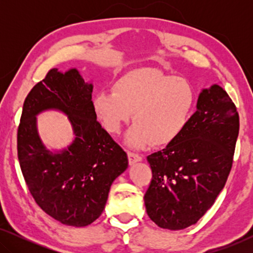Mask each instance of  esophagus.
Here are the masks:
<instances>
[{
	"mask_svg": "<svg viewBox=\"0 0 253 253\" xmlns=\"http://www.w3.org/2000/svg\"><path fill=\"white\" fill-rule=\"evenodd\" d=\"M127 158H129L130 165H134L136 162L141 161V157L137 153H132V152H127Z\"/></svg>",
	"mask_w": 253,
	"mask_h": 253,
	"instance_id": "34e87169",
	"label": "esophagus"
}]
</instances>
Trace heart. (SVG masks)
Segmentation results:
<instances>
[{
    "mask_svg": "<svg viewBox=\"0 0 253 253\" xmlns=\"http://www.w3.org/2000/svg\"><path fill=\"white\" fill-rule=\"evenodd\" d=\"M197 103L196 87L189 79L158 69H137L121 76L114 89L93 96V109L107 132L117 134L131 119L126 134L133 148L168 146L188 127Z\"/></svg>",
    "mask_w": 253,
    "mask_h": 253,
    "instance_id": "heart-1",
    "label": "heart"
}]
</instances>
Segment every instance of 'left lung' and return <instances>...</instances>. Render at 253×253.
Returning <instances> with one entry per match:
<instances>
[{"instance_id":"8db88e82","label":"left lung","mask_w":253,"mask_h":253,"mask_svg":"<svg viewBox=\"0 0 253 253\" xmlns=\"http://www.w3.org/2000/svg\"><path fill=\"white\" fill-rule=\"evenodd\" d=\"M238 130L236 106L227 92L217 84L203 88L182 136L147 157L153 177L144 202L157 226L184 229L211 209L229 175Z\"/></svg>"}]
</instances>
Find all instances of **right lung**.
Wrapping results in <instances>:
<instances>
[{
  "label": "right lung",
  "mask_w": 253,
  "mask_h": 253,
  "mask_svg": "<svg viewBox=\"0 0 253 253\" xmlns=\"http://www.w3.org/2000/svg\"><path fill=\"white\" fill-rule=\"evenodd\" d=\"M93 84L78 69H51L26 96L17 137L18 160L36 203L58 222L85 227L101 215L113 182L126 170L127 155L96 121ZM54 110L67 116L74 139L49 149L36 116Z\"/></svg>",
  "instance_id": "1"
}]
</instances>
